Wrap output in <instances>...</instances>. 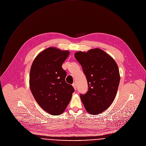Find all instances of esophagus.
Returning <instances> with one entry per match:
<instances>
[{"label": "esophagus", "instance_id": "esophagus-1", "mask_svg": "<svg viewBox=\"0 0 146 146\" xmlns=\"http://www.w3.org/2000/svg\"><path fill=\"white\" fill-rule=\"evenodd\" d=\"M73 85V88H74V90H77V87H76V84H75V83H73V85Z\"/></svg>", "mask_w": 146, "mask_h": 146}]
</instances>
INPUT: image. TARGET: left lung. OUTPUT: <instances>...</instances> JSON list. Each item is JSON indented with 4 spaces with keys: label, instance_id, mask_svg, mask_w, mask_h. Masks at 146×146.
I'll return each mask as SVG.
<instances>
[{
    "label": "left lung",
    "instance_id": "obj_1",
    "mask_svg": "<svg viewBox=\"0 0 146 146\" xmlns=\"http://www.w3.org/2000/svg\"><path fill=\"white\" fill-rule=\"evenodd\" d=\"M74 56L82 66L88 85V91L80 94L81 100L89 113H102L116 96L120 81L118 65L111 56L98 48L87 52H77Z\"/></svg>",
    "mask_w": 146,
    "mask_h": 146
}]
</instances>
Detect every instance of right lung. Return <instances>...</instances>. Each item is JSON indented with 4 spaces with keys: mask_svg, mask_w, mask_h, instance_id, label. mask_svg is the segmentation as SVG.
<instances>
[{
    "mask_svg": "<svg viewBox=\"0 0 146 146\" xmlns=\"http://www.w3.org/2000/svg\"><path fill=\"white\" fill-rule=\"evenodd\" d=\"M69 54L53 47L40 53L30 70L29 86L39 106L53 115L62 114L69 104L73 87L65 81L66 72L62 65Z\"/></svg>",
    "mask_w": 146,
    "mask_h": 146,
    "instance_id": "add662e5",
    "label": "right lung"
}]
</instances>
